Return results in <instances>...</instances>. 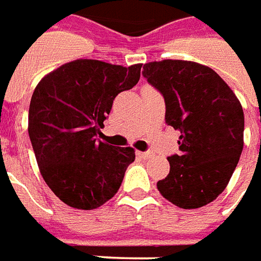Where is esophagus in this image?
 <instances>
[{"label": "esophagus", "mask_w": 261, "mask_h": 261, "mask_svg": "<svg viewBox=\"0 0 261 261\" xmlns=\"http://www.w3.org/2000/svg\"><path fill=\"white\" fill-rule=\"evenodd\" d=\"M136 154H138V156L143 158V160H148L150 156H152V152L150 151H138Z\"/></svg>", "instance_id": "esophagus-1"}]
</instances>
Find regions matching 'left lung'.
Listing matches in <instances>:
<instances>
[{"label":"left lung","instance_id":"left-lung-1","mask_svg":"<svg viewBox=\"0 0 261 261\" xmlns=\"http://www.w3.org/2000/svg\"><path fill=\"white\" fill-rule=\"evenodd\" d=\"M143 77L164 96L166 123L180 130V151L168 158L158 191L183 209L207 205L224 191L244 148L240 100L216 71L194 62L146 63Z\"/></svg>","mask_w":261,"mask_h":261}]
</instances>
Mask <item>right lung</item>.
Instances as JSON below:
<instances>
[{
    "label": "right lung",
    "mask_w": 261,
    "mask_h": 261,
    "mask_svg": "<svg viewBox=\"0 0 261 261\" xmlns=\"http://www.w3.org/2000/svg\"><path fill=\"white\" fill-rule=\"evenodd\" d=\"M140 68L80 59L49 72L35 88L29 136L45 183L68 206H101L118 191L135 161L130 147L96 138L115 96L138 84Z\"/></svg>",
    "instance_id": "right-lung-1"
}]
</instances>
